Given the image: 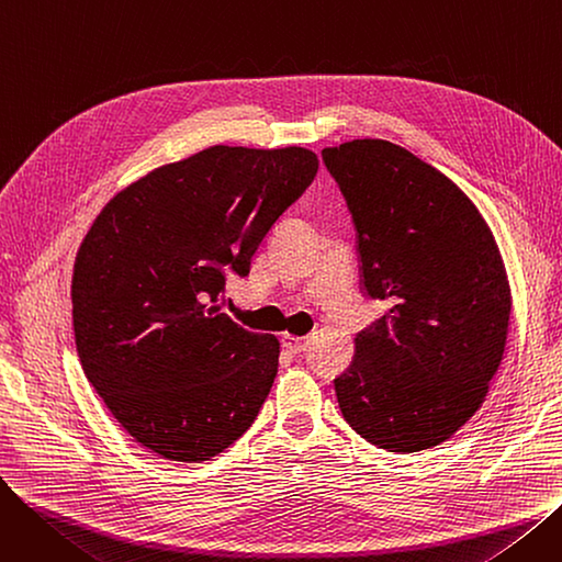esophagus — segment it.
Wrapping results in <instances>:
<instances>
[{"label":"esophagus","mask_w":562,"mask_h":562,"mask_svg":"<svg viewBox=\"0 0 562 562\" xmlns=\"http://www.w3.org/2000/svg\"><path fill=\"white\" fill-rule=\"evenodd\" d=\"M307 339L305 337H293V335H282V346L293 352V356H301V352L307 350Z\"/></svg>","instance_id":"1"}]
</instances>
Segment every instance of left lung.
I'll list each match as a JSON object with an SVG mask.
<instances>
[{
    "mask_svg": "<svg viewBox=\"0 0 562 562\" xmlns=\"http://www.w3.org/2000/svg\"><path fill=\"white\" fill-rule=\"evenodd\" d=\"M321 157L356 225L362 289L390 303L335 378L341 415L378 449H432L474 417L504 358V259L474 202L405 147L360 138Z\"/></svg>",
    "mask_w": 562,
    "mask_h": 562,
    "instance_id": "left-lung-1",
    "label": "left lung"
}]
</instances>
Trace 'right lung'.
I'll use <instances>...</instances> for the list:
<instances>
[{
  "label": "right lung",
  "instance_id": "add662e5",
  "mask_svg": "<svg viewBox=\"0 0 562 562\" xmlns=\"http://www.w3.org/2000/svg\"><path fill=\"white\" fill-rule=\"evenodd\" d=\"M305 147L214 145L117 193L79 246L72 326L83 373L140 447L202 462L257 419L280 344L218 307L273 223L314 182Z\"/></svg>",
  "mask_w": 562,
  "mask_h": 562
}]
</instances>
